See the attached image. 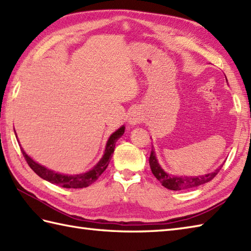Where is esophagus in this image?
I'll return each mask as SVG.
<instances>
[{
  "label": "esophagus",
  "mask_w": 251,
  "mask_h": 251,
  "mask_svg": "<svg viewBox=\"0 0 251 251\" xmlns=\"http://www.w3.org/2000/svg\"><path fill=\"white\" fill-rule=\"evenodd\" d=\"M130 124H137V123H139L140 122V119H139V116L138 115H132L131 117H130Z\"/></svg>",
  "instance_id": "34e87169"
}]
</instances>
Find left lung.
<instances>
[{
	"label": "left lung",
	"instance_id": "1",
	"mask_svg": "<svg viewBox=\"0 0 251 251\" xmlns=\"http://www.w3.org/2000/svg\"><path fill=\"white\" fill-rule=\"evenodd\" d=\"M149 163H150V167L152 170V174L154 175L159 182L162 183L163 186L166 189L173 190V191H181V190H189L196 188V186H200L201 184H205L209 182L212 179H214L218 173L220 172L222 166H220L218 169H216L214 173L207 174L205 176H199V177H183V176H173L170 174L165 173L164 170L159 166L157 163V159L155 157V153H154L153 149L150 154V159H149Z\"/></svg>",
	"mask_w": 251,
	"mask_h": 251
}]
</instances>
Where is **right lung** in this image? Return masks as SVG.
<instances>
[{"label":"right lung","mask_w":251,"mask_h":251,"mask_svg":"<svg viewBox=\"0 0 251 251\" xmlns=\"http://www.w3.org/2000/svg\"><path fill=\"white\" fill-rule=\"evenodd\" d=\"M124 131H125V127L122 126L120 129H117L114 134L111 135L108 142H106L105 152H104L103 157L100 159V162L96 165V166L92 170H89V172L82 174V175L68 176V175L57 174L55 172H52V170L47 169L44 166H41L40 164L35 163L33 159L26 155L23 149H21V152H23V155L25 158L26 163H28V165L31 167V169L33 170V172L37 176H40L41 178H43L44 180L49 181V182H50V183L62 186V188L82 189V188H86V186L94 183L95 181L100 177L101 174H102L106 169V167H108L112 154H113V152H114L115 142L117 141V139H119L120 137H122L123 134H124Z\"/></svg>","instance_id":"add662e5"}]
</instances>
